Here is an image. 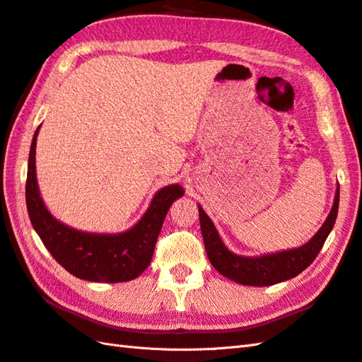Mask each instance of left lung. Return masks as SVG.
<instances>
[{"mask_svg": "<svg viewBox=\"0 0 362 362\" xmlns=\"http://www.w3.org/2000/svg\"><path fill=\"white\" fill-rule=\"evenodd\" d=\"M338 205L339 187L337 188L335 200H333V206L326 221L308 243L295 249H287V251L258 257H243L230 252L225 243L221 242V237L218 235L212 220L199 205L203 243H205L209 262L216 271L238 284L262 287L291 280V278L301 274L305 267H309L320 254L324 242H326L337 221Z\"/></svg>", "mask_w": 362, "mask_h": 362, "instance_id": "8db88e82", "label": "left lung"}]
</instances>
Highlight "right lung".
Returning <instances> with one entry per match:
<instances>
[{
    "label": "right lung",
    "instance_id": "1",
    "mask_svg": "<svg viewBox=\"0 0 362 362\" xmlns=\"http://www.w3.org/2000/svg\"><path fill=\"white\" fill-rule=\"evenodd\" d=\"M36 128L27 165L25 203L36 234L64 269L81 280L122 283L134 280L150 264L166 212L185 191L170 185L154 194L150 206L134 226L117 234L84 233L62 223L50 214L40 196L36 180Z\"/></svg>",
    "mask_w": 362,
    "mask_h": 362
}]
</instances>
